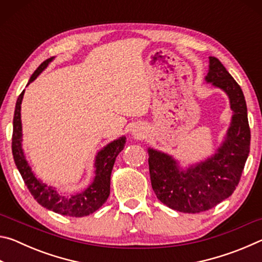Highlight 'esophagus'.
Returning <instances> with one entry per match:
<instances>
[{
    "label": "esophagus",
    "instance_id": "esophagus-1",
    "mask_svg": "<svg viewBox=\"0 0 262 262\" xmlns=\"http://www.w3.org/2000/svg\"><path fill=\"white\" fill-rule=\"evenodd\" d=\"M133 134H134L135 136H141L142 134H143V132H142L141 127H135L134 130H133Z\"/></svg>",
    "mask_w": 262,
    "mask_h": 262
}]
</instances>
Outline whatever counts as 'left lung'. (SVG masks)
I'll return each instance as SVG.
<instances>
[{
	"instance_id": "obj_1",
	"label": "left lung",
	"mask_w": 262,
	"mask_h": 262,
	"mask_svg": "<svg viewBox=\"0 0 262 262\" xmlns=\"http://www.w3.org/2000/svg\"><path fill=\"white\" fill-rule=\"evenodd\" d=\"M207 83L225 92L232 111L227 134L214 155L181 167L171 155L148 148L150 180L159 201L171 209L196 214L209 210L233 193L250 154L251 132L245 97L221 61L209 56Z\"/></svg>"
}]
</instances>
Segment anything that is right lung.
<instances>
[{
    "label": "right lung",
    "instance_id": "1",
    "mask_svg": "<svg viewBox=\"0 0 262 262\" xmlns=\"http://www.w3.org/2000/svg\"><path fill=\"white\" fill-rule=\"evenodd\" d=\"M53 60H54V56L43 61L39 66L38 69L30 77L28 85L47 68V66ZM24 92L25 90H23V92L19 95L15 107L14 132H12V155H14L16 166L18 168L25 185L28 186L30 193L33 195V198L37 200L39 205L60 215L83 217L98 210L107 200L110 195L111 173H112L115 158L125 148L126 137L121 136L117 140L110 142L108 144H106L103 149L97 152L94 164L95 178L85 189L79 193L69 195L59 193L55 187L48 186L37 178L29 162L26 161L23 150V130H21L20 119V105L21 100H23Z\"/></svg>",
    "mask_w": 262,
    "mask_h": 262
}]
</instances>
